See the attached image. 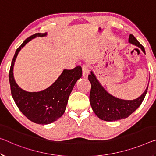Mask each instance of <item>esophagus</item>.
<instances>
[{
  "instance_id": "obj_1",
  "label": "esophagus",
  "mask_w": 156,
  "mask_h": 156,
  "mask_svg": "<svg viewBox=\"0 0 156 156\" xmlns=\"http://www.w3.org/2000/svg\"><path fill=\"white\" fill-rule=\"evenodd\" d=\"M82 70H83V76L84 78H87L88 77L89 73H90V71H89L88 66L87 65H83L82 66Z\"/></svg>"
}]
</instances>
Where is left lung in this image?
<instances>
[{
	"label": "left lung",
	"mask_w": 156,
	"mask_h": 156,
	"mask_svg": "<svg viewBox=\"0 0 156 156\" xmlns=\"http://www.w3.org/2000/svg\"><path fill=\"white\" fill-rule=\"evenodd\" d=\"M128 41L140 47L145 53L144 46L132 34H130ZM88 79L91 85L90 94L91 108L98 118L106 122H113L129 117L142 104L148 90L147 87L144 92L135 100H122L108 93L98 83L92 71L88 76Z\"/></svg>",
	"instance_id": "obj_1"
}]
</instances>
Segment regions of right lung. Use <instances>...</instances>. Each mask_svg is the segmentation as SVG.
<instances>
[{
	"label": "right lung",
	"instance_id": "1",
	"mask_svg": "<svg viewBox=\"0 0 156 156\" xmlns=\"http://www.w3.org/2000/svg\"><path fill=\"white\" fill-rule=\"evenodd\" d=\"M46 35V33H35L27 38L16 49L9 72L11 94L19 110L31 122L43 125L55 122L62 116L69 96L76 81L82 76V68L77 66L71 70L65 69L55 82L43 91L29 92L17 85L14 79L13 67L19 52L32 39Z\"/></svg>",
	"mask_w": 156,
	"mask_h": 156
}]
</instances>
